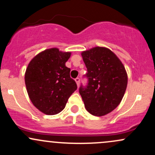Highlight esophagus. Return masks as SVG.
I'll return each mask as SVG.
<instances>
[{"label": "esophagus", "instance_id": "34e87169", "mask_svg": "<svg viewBox=\"0 0 155 155\" xmlns=\"http://www.w3.org/2000/svg\"><path fill=\"white\" fill-rule=\"evenodd\" d=\"M75 81L76 82V84H77V86L79 87V84H80V79L79 78H76V79H75Z\"/></svg>", "mask_w": 155, "mask_h": 155}]
</instances>
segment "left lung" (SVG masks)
Returning <instances> with one entry per match:
<instances>
[{
	"label": "left lung",
	"mask_w": 155,
	"mask_h": 155,
	"mask_svg": "<svg viewBox=\"0 0 155 155\" xmlns=\"http://www.w3.org/2000/svg\"><path fill=\"white\" fill-rule=\"evenodd\" d=\"M87 69L88 83L81 85L79 93L87 111L101 117L120 104L127 84V75L117 55L106 47H96L81 52Z\"/></svg>",
	"instance_id": "8db88e82"
}]
</instances>
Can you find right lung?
I'll list each match as a JSON object with an SVG mask.
<instances>
[{"label":"right lung","instance_id":"1","mask_svg":"<svg viewBox=\"0 0 155 155\" xmlns=\"http://www.w3.org/2000/svg\"><path fill=\"white\" fill-rule=\"evenodd\" d=\"M71 54L51 48L39 53L28 64L25 74L27 92L33 104L45 114L63 111L77 89L70 76L71 69L65 66Z\"/></svg>","mask_w":155,"mask_h":155}]
</instances>
